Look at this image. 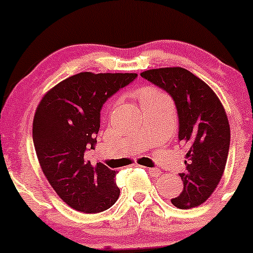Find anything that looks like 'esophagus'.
Returning a JSON list of instances; mask_svg holds the SVG:
<instances>
[{"instance_id": "obj_1", "label": "esophagus", "mask_w": 253, "mask_h": 253, "mask_svg": "<svg viewBox=\"0 0 253 253\" xmlns=\"http://www.w3.org/2000/svg\"><path fill=\"white\" fill-rule=\"evenodd\" d=\"M148 172H149L153 177H159L160 174H162V171H160L158 168H149V169H148Z\"/></svg>"}]
</instances>
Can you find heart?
Wrapping results in <instances>:
<instances>
[{
    "label": "heart",
    "instance_id": "1",
    "mask_svg": "<svg viewBox=\"0 0 253 253\" xmlns=\"http://www.w3.org/2000/svg\"><path fill=\"white\" fill-rule=\"evenodd\" d=\"M134 96H136L137 100L139 101V104H141L142 106H144L145 104H149L152 103V101L158 100V99H162L167 95H165L162 90L155 88V86L144 85V86H141V88H138L136 91H134Z\"/></svg>",
    "mask_w": 253,
    "mask_h": 253
}]
</instances>
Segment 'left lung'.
Wrapping results in <instances>:
<instances>
[{
    "instance_id": "obj_1",
    "label": "left lung",
    "mask_w": 253,
    "mask_h": 253,
    "mask_svg": "<svg viewBox=\"0 0 253 253\" xmlns=\"http://www.w3.org/2000/svg\"><path fill=\"white\" fill-rule=\"evenodd\" d=\"M167 90L178 114V139L186 149V169L180 174L183 190L172 198L176 208L201 206L220 182L230 147V125L213 89L182 67H162L141 73Z\"/></svg>"
}]
</instances>
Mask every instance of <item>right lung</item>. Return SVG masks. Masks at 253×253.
I'll return each mask as SVG.
<instances>
[{"mask_svg":"<svg viewBox=\"0 0 253 253\" xmlns=\"http://www.w3.org/2000/svg\"><path fill=\"white\" fill-rule=\"evenodd\" d=\"M137 73L81 72L63 79L40 100L33 142L40 168L58 197L81 213L106 211L119 200L116 171L84 158L96 144L103 104Z\"/></svg>","mask_w":253,"mask_h":253,"instance_id":"obj_1","label":"right lung"}]
</instances>
